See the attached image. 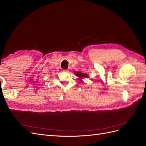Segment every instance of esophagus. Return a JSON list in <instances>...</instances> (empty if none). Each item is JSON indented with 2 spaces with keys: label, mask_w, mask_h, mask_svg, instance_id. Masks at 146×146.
Returning <instances> with one entry per match:
<instances>
[{
  "label": "esophagus",
  "mask_w": 146,
  "mask_h": 146,
  "mask_svg": "<svg viewBox=\"0 0 146 146\" xmlns=\"http://www.w3.org/2000/svg\"><path fill=\"white\" fill-rule=\"evenodd\" d=\"M63 72H69V70H67V69H64V70H63Z\"/></svg>",
  "instance_id": "34e87169"
}]
</instances>
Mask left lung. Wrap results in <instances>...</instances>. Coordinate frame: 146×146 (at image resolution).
<instances>
[{
    "label": "left lung",
    "mask_w": 146,
    "mask_h": 146,
    "mask_svg": "<svg viewBox=\"0 0 146 146\" xmlns=\"http://www.w3.org/2000/svg\"><path fill=\"white\" fill-rule=\"evenodd\" d=\"M76 74V76H77L78 77H80V78H82V77H88V75H87V74L82 73V72H77Z\"/></svg>",
    "instance_id": "8db88e82"
}]
</instances>
